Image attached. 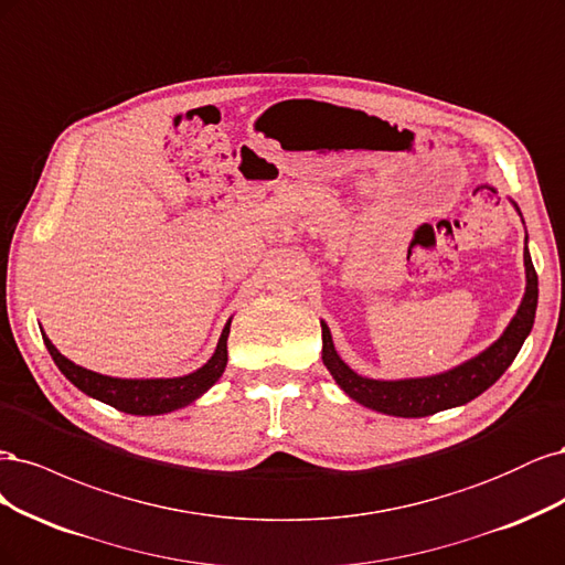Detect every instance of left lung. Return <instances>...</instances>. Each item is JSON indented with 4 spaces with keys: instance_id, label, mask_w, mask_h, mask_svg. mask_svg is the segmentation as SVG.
<instances>
[{
    "instance_id": "obj_1",
    "label": "left lung",
    "mask_w": 565,
    "mask_h": 565,
    "mask_svg": "<svg viewBox=\"0 0 565 565\" xmlns=\"http://www.w3.org/2000/svg\"><path fill=\"white\" fill-rule=\"evenodd\" d=\"M512 202V199H509ZM516 213L519 206L512 202ZM523 221V217H521ZM523 265H525V294L512 321L507 323L502 335L479 352L462 361L460 366L450 371L425 375V377H404V380H375L359 375L338 354L329 323L321 321V359L323 366L329 369L338 387L354 398L356 404L371 411L394 415V417H425L446 408L465 406L471 398L483 394L490 385H495L500 375L512 366L521 344L531 335L537 309V275L527 250V236L523 246Z\"/></svg>"
}]
</instances>
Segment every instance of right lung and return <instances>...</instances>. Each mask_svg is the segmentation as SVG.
I'll return each mask as SVG.
<instances>
[{
	"instance_id": "obj_1",
	"label": "right lung",
	"mask_w": 565,
	"mask_h": 565,
	"mask_svg": "<svg viewBox=\"0 0 565 565\" xmlns=\"http://www.w3.org/2000/svg\"><path fill=\"white\" fill-rule=\"evenodd\" d=\"M230 323L227 319L225 329L217 340V348L211 354V359L204 363L202 369H196L188 375L180 377H113L103 375L96 371H88L84 366H77L75 361L63 356L56 344H53L46 333H42L46 350L51 359L56 361L58 371L82 390L86 396L98 398V402L113 406L121 413L131 415H163L178 408H185L199 396H204L227 366V335H230Z\"/></svg>"
}]
</instances>
